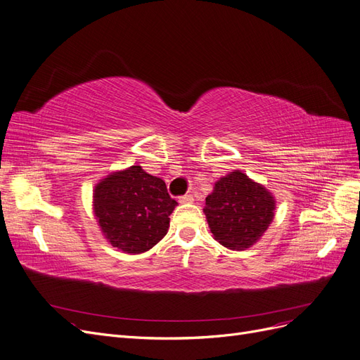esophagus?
<instances>
[{
	"mask_svg": "<svg viewBox=\"0 0 360 360\" xmlns=\"http://www.w3.org/2000/svg\"><path fill=\"white\" fill-rule=\"evenodd\" d=\"M179 201H180L181 204L192 202V201H193V197H192V195H183V197H180V198H179Z\"/></svg>",
	"mask_w": 360,
	"mask_h": 360,
	"instance_id": "34e87169",
	"label": "esophagus"
}]
</instances>
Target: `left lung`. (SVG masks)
<instances>
[{"label":"left lung","mask_w":360,"mask_h":360,"mask_svg":"<svg viewBox=\"0 0 360 360\" xmlns=\"http://www.w3.org/2000/svg\"><path fill=\"white\" fill-rule=\"evenodd\" d=\"M275 200L246 174L234 171L216 181L205 198L204 214L210 231L230 249L252 246L274 219Z\"/></svg>","instance_id":"1"}]
</instances>
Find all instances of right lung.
Returning <instances> with one entry per match:
<instances>
[{"label":"right lung","mask_w":360,"mask_h":360,"mask_svg":"<svg viewBox=\"0 0 360 360\" xmlns=\"http://www.w3.org/2000/svg\"><path fill=\"white\" fill-rule=\"evenodd\" d=\"M94 214L114 248L141 254L165 237L177 201L162 179L139 165L103 179L94 189Z\"/></svg>","instance_id":"obj_1"}]
</instances>
